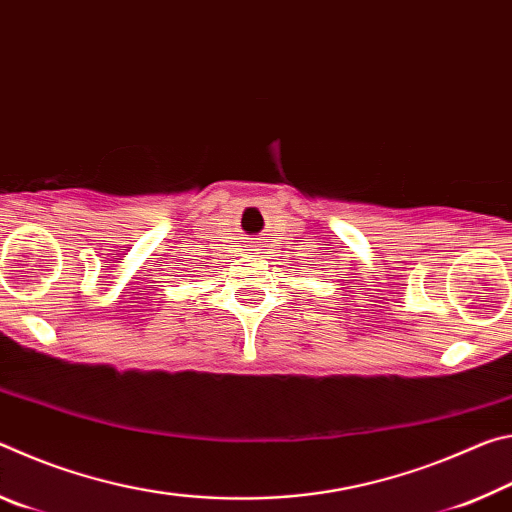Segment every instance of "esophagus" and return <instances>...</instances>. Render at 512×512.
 <instances>
[{"instance_id": "34e87169", "label": "esophagus", "mask_w": 512, "mask_h": 512, "mask_svg": "<svg viewBox=\"0 0 512 512\" xmlns=\"http://www.w3.org/2000/svg\"><path fill=\"white\" fill-rule=\"evenodd\" d=\"M253 250H259V244H255V248Z\"/></svg>"}]
</instances>
